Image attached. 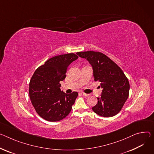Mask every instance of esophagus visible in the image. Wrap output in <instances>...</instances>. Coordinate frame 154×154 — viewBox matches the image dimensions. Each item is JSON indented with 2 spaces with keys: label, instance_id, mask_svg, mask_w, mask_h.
<instances>
[{
  "label": "esophagus",
  "instance_id": "obj_1",
  "mask_svg": "<svg viewBox=\"0 0 154 154\" xmlns=\"http://www.w3.org/2000/svg\"><path fill=\"white\" fill-rule=\"evenodd\" d=\"M82 94H83V96H89L88 94H86V93H82Z\"/></svg>",
  "mask_w": 154,
  "mask_h": 154
}]
</instances>
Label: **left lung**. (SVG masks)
<instances>
[{
    "mask_svg": "<svg viewBox=\"0 0 154 154\" xmlns=\"http://www.w3.org/2000/svg\"><path fill=\"white\" fill-rule=\"evenodd\" d=\"M91 65L94 81L101 82L103 89L97 103L92 107L94 112L104 117L117 115L128 99L130 84L120 67L104 54L93 51L77 52Z\"/></svg>",
    "mask_w": 154,
    "mask_h": 154,
    "instance_id": "1",
    "label": "left lung"
}]
</instances>
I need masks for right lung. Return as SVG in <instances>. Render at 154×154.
Returning <instances> with one entry per match:
<instances>
[{
    "mask_svg": "<svg viewBox=\"0 0 154 154\" xmlns=\"http://www.w3.org/2000/svg\"><path fill=\"white\" fill-rule=\"evenodd\" d=\"M78 58L74 53L56 56L34 72L29 82V93L32 106L42 118L58 122L71 111L78 93H65L60 89V82L66 78L69 65Z\"/></svg>",
    "mask_w": 154,
    "mask_h": 154,
    "instance_id": "right-lung-1",
    "label": "right lung"
}]
</instances>
